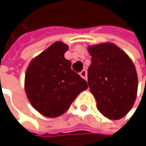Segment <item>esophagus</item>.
I'll use <instances>...</instances> for the list:
<instances>
[{"mask_svg":"<svg viewBox=\"0 0 146 146\" xmlns=\"http://www.w3.org/2000/svg\"><path fill=\"white\" fill-rule=\"evenodd\" d=\"M80 75L81 78H83L84 80H87V71L86 70H82L80 72Z\"/></svg>","mask_w":146,"mask_h":146,"instance_id":"obj_1","label":"esophagus"}]
</instances>
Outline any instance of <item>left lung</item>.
Listing matches in <instances>:
<instances>
[{
  "label": "left lung",
  "instance_id": "obj_1",
  "mask_svg": "<svg viewBox=\"0 0 146 146\" xmlns=\"http://www.w3.org/2000/svg\"><path fill=\"white\" fill-rule=\"evenodd\" d=\"M92 57L88 84L98 110L112 120L126 115L137 94V74L131 58L113 43L89 45Z\"/></svg>",
  "mask_w": 146,
  "mask_h": 146
}]
</instances>
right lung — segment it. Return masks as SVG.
Here are the masks:
<instances>
[{
  "label": "right lung",
  "mask_w": 146,
  "mask_h": 146,
  "mask_svg": "<svg viewBox=\"0 0 146 146\" xmlns=\"http://www.w3.org/2000/svg\"><path fill=\"white\" fill-rule=\"evenodd\" d=\"M68 45L58 41L35 57L29 64L24 90L32 107L42 115L53 118L63 115L88 84L71 69L65 58Z\"/></svg>",
  "instance_id": "obj_1"
}]
</instances>
